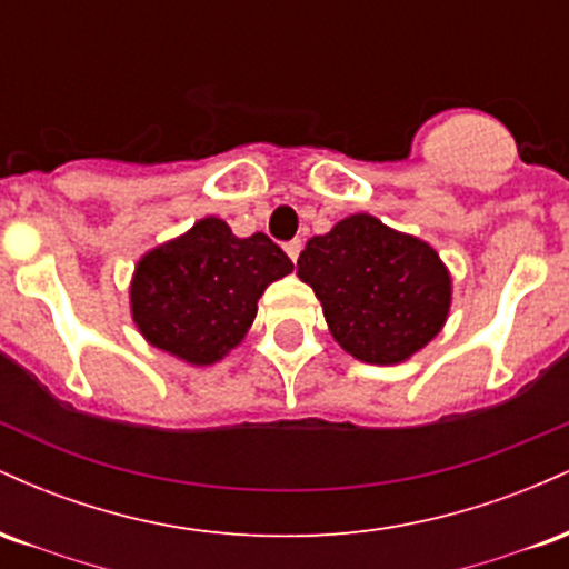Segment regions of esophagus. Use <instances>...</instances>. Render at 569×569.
<instances>
[{"mask_svg": "<svg viewBox=\"0 0 569 569\" xmlns=\"http://www.w3.org/2000/svg\"><path fill=\"white\" fill-rule=\"evenodd\" d=\"M299 251H302V240H291V243H286V253H289L291 262H297Z\"/></svg>", "mask_w": 569, "mask_h": 569, "instance_id": "1", "label": "esophagus"}]
</instances>
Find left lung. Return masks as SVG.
<instances>
[{
    "instance_id": "8db88e82",
    "label": "left lung",
    "mask_w": 569,
    "mask_h": 569,
    "mask_svg": "<svg viewBox=\"0 0 569 569\" xmlns=\"http://www.w3.org/2000/svg\"><path fill=\"white\" fill-rule=\"evenodd\" d=\"M297 276L321 299L339 348L377 367L426 348L452 305V276L436 248L369 213L307 240Z\"/></svg>"
}]
</instances>
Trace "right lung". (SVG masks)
<instances>
[{
    "mask_svg": "<svg viewBox=\"0 0 569 569\" xmlns=\"http://www.w3.org/2000/svg\"><path fill=\"white\" fill-rule=\"evenodd\" d=\"M293 270L267 238L232 234L217 217L147 251L130 280V316L152 348L211 367L243 342L264 289Z\"/></svg>",
    "mask_w": 569,
    "mask_h": 569,
    "instance_id": "right-lung-1",
    "label": "right lung"
}]
</instances>
